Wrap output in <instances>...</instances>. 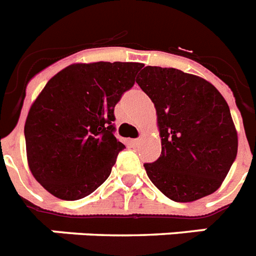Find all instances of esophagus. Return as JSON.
<instances>
[{
  "label": "esophagus",
  "mask_w": 256,
  "mask_h": 256,
  "mask_svg": "<svg viewBox=\"0 0 256 256\" xmlns=\"http://www.w3.org/2000/svg\"><path fill=\"white\" fill-rule=\"evenodd\" d=\"M139 143H140V138L132 139V146H138Z\"/></svg>",
  "instance_id": "obj_1"
}]
</instances>
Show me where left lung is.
Here are the masks:
<instances>
[{
    "label": "left lung",
    "mask_w": 256,
    "mask_h": 256,
    "mask_svg": "<svg viewBox=\"0 0 256 256\" xmlns=\"http://www.w3.org/2000/svg\"><path fill=\"white\" fill-rule=\"evenodd\" d=\"M136 82L155 105L162 154L144 163L164 196L190 202L216 192L236 158L238 136L225 98L206 80L175 68H143Z\"/></svg>",
    "instance_id": "left-lung-1"
}]
</instances>
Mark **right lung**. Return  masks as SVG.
I'll use <instances>...</instances> for the list:
<instances>
[{"instance_id": "add662e5", "label": "right lung", "mask_w": 256, "mask_h": 256, "mask_svg": "<svg viewBox=\"0 0 256 256\" xmlns=\"http://www.w3.org/2000/svg\"><path fill=\"white\" fill-rule=\"evenodd\" d=\"M142 67L72 64L46 84L24 124L28 166L46 190L62 200H80L109 178L124 148L114 135V106Z\"/></svg>"}]
</instances>
